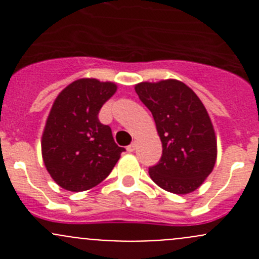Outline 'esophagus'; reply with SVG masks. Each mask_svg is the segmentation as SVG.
<instances>
[{
	"mask_svg": "<svg viewBox=\"0 0 259 259\" xmlns=\"http://www.w3.org/2000/svg\"><path fill=\"white\" fill-rule=\"evenodd\" d=\"M135 146H137V143H135V142H133L132 144H130V145H127L126 150L129 151V153H133V151L135 150Z\"/></svg>",
	"mask_w": 259,
	"mask_h": 259,
	"instance_id": "34e87169",
	"label": "esophagus"
}]
</instances>
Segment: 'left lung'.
<instances>
[{
  "label": "left lung",
  "instance_id": "obj_1",
  "mask_svg": "<svg viewBox=\"0 0 259 259\" xmlns=\"http://www.w3.org/2000/svg\"><path fill=\"white\" fill-rule=\"evenodd\" d=\"M135 91L153 114L163 144L160 160L149 168L150 178L174 194L198 189L217 159L215 134L200 99L178 80L140 82Z\"/></svg>",
  "mask_w": 259,
  "mask_h": 259
}]
</instances>
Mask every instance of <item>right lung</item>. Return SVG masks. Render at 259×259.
<instances>
[{"label": "right lung", "mask_w": 259, "mask_h": 259, "mask_svg": "<svg viewBox=\"0 0 259 259\" xmlns=\"http://www.w3.org/2000/svg\"><path fill=\"white\" fill-rule=\"evenodd\" d=\"M116 91L113 82L80 79L55 100L42 134V158L61 188L83 192L103 182L125 151L115 144L109 125L101 124V106Z\"/></svg>", "instance_id": "obj_1"}]
</instances>
